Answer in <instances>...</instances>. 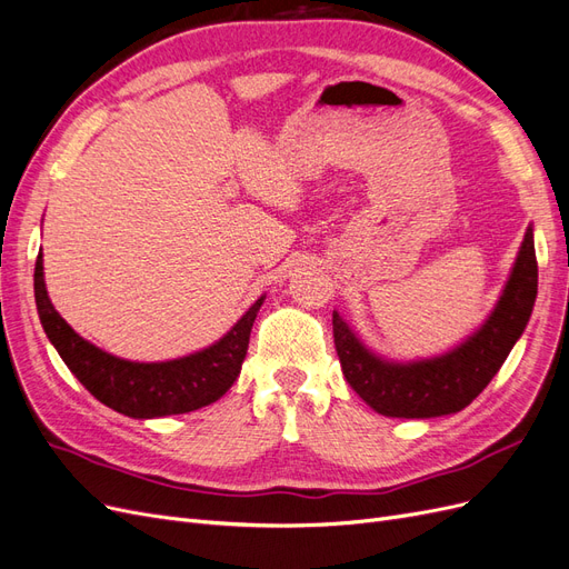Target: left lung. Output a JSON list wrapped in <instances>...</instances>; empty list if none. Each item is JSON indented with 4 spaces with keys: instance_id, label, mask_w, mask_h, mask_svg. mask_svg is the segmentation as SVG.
<instances>
[{
    "instance_id": "8db88e82",
    "label": "left lung",
    "mask_w": 569,
    "mask_h": 569,
    "mask_svg": "<svg viewBox=\"0 0 569 569\" xmlns=\"http://www.w3.org/2000/svg\"><path fill=\"white\" fill-rule=\"evenodd\" d=\"M535 229L525 231L516 264L485 323L453 350L430 359L395 361L369 350L338 311L333 338L350 388L388 418H437L466 409L499 373L527 328L537 300Z\"/></svg>"
}]
</instances>
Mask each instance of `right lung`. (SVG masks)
I'll use <instances>...</instances> for the list:
<instances>
[{"instance_id": "right-lung-1", "label": "right lung", "mask_w": 569, "mask_h": 569, "mask_svg": "<svg viewBox=\"0 0 569 569\" xmlns=\"http://www.w3.org/2000/svg\"><path fill=\"white\" fill-rule=\"evenodd\" d=\"M264 298L254 300L246 315L206 350L170 361H130L103 352L72 331L49 300L42 252L34 262V302L49 342L57 347L70 373L101 405L139 420L189 413L227 395L241 373L252 323Z\"/></svg>"}]
</instances>
